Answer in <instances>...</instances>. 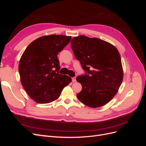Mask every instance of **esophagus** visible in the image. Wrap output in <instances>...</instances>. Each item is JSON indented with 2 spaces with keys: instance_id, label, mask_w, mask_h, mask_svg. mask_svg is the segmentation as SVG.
Instances as JSON below:
<instances>
[{
  "instance_id": "esophagus-1",
  "label": "esophagus",
  "mask_w": 146,
  "mask_h": 146,
  "mask_svg": "<svg viewBox=\"0 0 146 146\" xmlns=\"http://www.w3.org/2000/svg\"><path fill=\"white\" fill-rule=\"evenodd\" d=\"M72 82H76V77H72Z\"/></svg>"
}]
</instances>
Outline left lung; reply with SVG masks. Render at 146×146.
<instances>
[{
  "instance_id": "left-lung-1",
  "label": "left lung",
  "mask_w": 146,
  "mask_h": 146,
  "mask_svg": "<svg viewBox=\"0 0 146 146\" xmlns=\"http://www.w3.org/2000/svg\"><path fill=\"white\" fill-rule=\"evenodd\" d=\"M75 57L88 74L78 76L81 102L91 108L107 104L118 92L123 80L121 55L111 44L98 38L74 37L70 42Z\"/></svg>"
}]
</instances>
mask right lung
Returning <instances> with one entry per match:
<instances>
[{
	"label": "right lung",
	"instance_id": "1",
	"mask_svg": "<svg viewBox=\"0 0 146 146\" xmlns=\"http://www.w3.org/2000/svg\"><path fill=\"white\" fill-rule=\"evenodd\" d=\"M71 36L51 35L31 42L19 63L21 82L30 98L36 103L48 104L58 99L63 88L72 82L58 74V53L67 46Z\"/></svg>",
	"mask_w": 146,
	"mask_h": 146
}]
</instances>
